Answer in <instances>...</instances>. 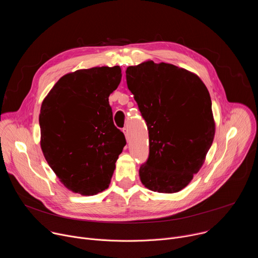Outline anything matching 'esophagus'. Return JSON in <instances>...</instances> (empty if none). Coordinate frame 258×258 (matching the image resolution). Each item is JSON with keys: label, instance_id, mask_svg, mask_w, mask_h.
<instances>
[{"label": "esophagus", "instance_id": "obj_1", "mask_svg": "<svg viewBox=\"0 0 258 258\" xmlns=\"http://www.w3.org/2000/svg\"><path fill=\"white\" fill-rule=\"evenodd\" d=\"M122 132H123V134H124V136H125V138H126V141H128V139H130V135H128V130H127L126 127H124V128L122 130Z\"/></svg>", "mask_w": 258, "mask_h": 258}]
</instances>
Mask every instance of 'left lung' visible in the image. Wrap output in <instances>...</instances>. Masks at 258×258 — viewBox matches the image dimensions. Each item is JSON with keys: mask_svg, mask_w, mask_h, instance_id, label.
<instances>
[{"mask_svg": "<svg viewBox=\"0 0 258 258\" xmlns=\"http://www.w3.org/2000/svg\"><path fill=\"white\" fill-rule=\"evenodd\" d=\"M125 73L149 131L141 181L154 192L176 193L199 171L213 142L209 92L195 73L168 63L145 61Z\"/></svg>", "mask_w": 258, "mask_h": 258, "instance_id": "left-lung-1", "label": "left lung"}]
</instances>
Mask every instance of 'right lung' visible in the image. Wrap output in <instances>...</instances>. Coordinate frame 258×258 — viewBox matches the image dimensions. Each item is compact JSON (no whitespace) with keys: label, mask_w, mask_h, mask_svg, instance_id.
Masks as SVG:
<instances>
[{"label":"right lung","mask_w":258,"mask_h":258,"mask_svg":"<svg viewBox=\"0 0 258 258\" xmlns=\"http://www.w3.org/2000/svg\"><path fill=\"white\" fill-rule=\"evenodd\" d=\"M120 81L119 66L80 69L63 76L42 103V151L73 193L96 195L109 187L126 144L108 101Z\"/></svg>","instance_id":"1"}]
</instances>
